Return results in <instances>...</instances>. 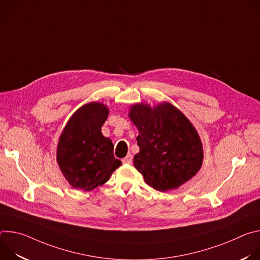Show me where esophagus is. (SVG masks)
Instances as JSON below:
<instances>
[{
    "mask_svg": "<svg viewBox=\"0 0 260 260\" xmlns=\"http://www.w3.org/2000/svg\"><path fill=\"white\" fill-rule=\"evenodd\" d=\"M122 162H123V164L131 165V164L133 162V155H132V154H127V155L122 159Z\"/></svg>",
    "mask_w": 260,
    "mask_h": 260,
    "instance_id": "1",
    "label": "esophagus"
}]
</instances>
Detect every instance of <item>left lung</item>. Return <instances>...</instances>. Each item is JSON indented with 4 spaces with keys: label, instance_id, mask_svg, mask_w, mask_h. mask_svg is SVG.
I'll use <instances>...</instances> for the list:
<instances>
[{
    "label": "left lung",
    "instance_id": "obj_1",
    "mask_svg": "<svg viewBox=\"0 0 260 260\" xmlns=\"http://www.w3.org/2000/svg\"><path fill=\"white\" fill-rule=\"evenodd\" d=\"M128 117L139 131L134 166L149 186L169 191L197 175L204 159L203 143L178 108L168 102L153 107L139 103L131 106Z\"/></svg>",
    "mask_w": 260,
    "mask_h": 260
}]
</instances>
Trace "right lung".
Masks as SVG:
<instances>
[{"mask_svg": "<svg viewBox=\"0 0 260 260\" xmlns=\"http://www.w3.org/2000/svg\"><path fill=\"white\" fill-rule=\"evenodd\" d=\"M107 105L90 102L68 120L57 143L56 161L73 188L90 191L105 184L121 166L113 155V143L102 134Z\"/></svg>", "mask_w": 260, "mask_h": 260, "instance_id": "add662e5", "label": "right lung"}]
</instances>
